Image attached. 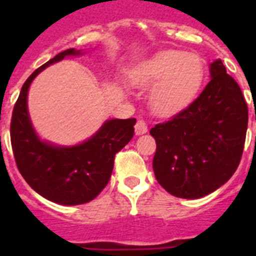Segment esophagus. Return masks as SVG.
Segmentation results:
<instances>
[{"instance_id":"esophagus-1","label":"esophagus","mask_w":256,"mask_h":256,"mask_svg":"<svg viewBox=\"0 0 256 256\" xmlns=\"http://www.w3.org/2000/svg\"><path fill=\"white\" fill-rule=\"evenodd\" d=\"M148 132V124L144 120H138L136 124V136H142Z\"/></svg>"}]
</instances>
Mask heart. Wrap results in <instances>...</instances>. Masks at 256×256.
<instances>
[{"mask_svg":"<svg viewBox=\"0 0 256 256\" xmlns=\"http://www.w3.org/2000/svg\"><path fill=\"white\" fill-rule=\"evenodd\" d=\"M204 77V66L196 54L168 50L140 66L132 82L152 88L150 104L160 116H171L194 100Z\"/></svg>","mask_w":256,"mask_h":256,"instance_id":"b5f03b06","label":"heart"}]
</instances>
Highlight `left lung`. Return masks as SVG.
<instances>
[{
    "label": "left lung",
    "instance_id": "left-lung-1",
    "mask_svg": "<svg viewBox=\"0 0 256 256\" xmlns=\"http://www.w3.org/2000/svg\"><path fill=\"white\" fill-rule=\"evenodd\" d=\"M210 74L194 102L150 130L156 142V180L178 198H202L215 191L242 160L248 124L246 100L220 60L211 64Z\"/></svg>",
    "mask_w": 256,
    "mask_h": 256
}]
</instances>
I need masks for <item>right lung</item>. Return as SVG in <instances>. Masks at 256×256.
Masks as SVG:
<instances>
[{
    "instance_id": "1",
    "label": "right lung",
    "mask_w": 256,
    "mask_h": 256,
    "mask_svg": "<svg viewBox=\"0 0 256 256\" xmlns=\"http://www.w3.org/2000/svg\"><path fill=\"white\" fill-rule=\"evenodd\" d=\"M78 54L80 50L68 49L38 68L22 86L10 122L14 160L24 179L44 198L65 206L90 202L104 190L114 156L132 140L136 122V118L110 120L90 140L72 148H58L38 138L28 112L30 84L49 65Z\"/></svg>"
}]
</instances>
